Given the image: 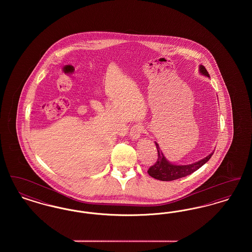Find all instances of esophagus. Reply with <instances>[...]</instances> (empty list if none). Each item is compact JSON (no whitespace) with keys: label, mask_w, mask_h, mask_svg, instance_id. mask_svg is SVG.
Segmentation results:
<instances>
[{"label":"esophagus","mask_w":252,"mask_h":252,"mask_svg":"<svg viewBox=\"0 0 252 252\" xmlns=\"http://www.w3.org/2000/svg\"><path fill=\"white\" fill-rule=\"evenodd\" d=\"M143 126L142 125H134L131 127V130H130V138L132 140H138L140 137H141V134L143 132Z\"/></svg>","instance_id":"esophagus-1"}]
</instances>
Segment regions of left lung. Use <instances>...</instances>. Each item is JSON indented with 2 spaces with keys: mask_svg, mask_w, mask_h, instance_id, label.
Instances as JSON below:
<instances>
[{
  "mask_svg": "<svg viewBox=\"0 0 252 252\" xmlns=\"http://www.w3.org/2000/svg\"><path fill=\"white\" fill-rule=\"evenodd\" d=\"M199 72H201L205 76L210 77V74L207 72L206 68L200 65L199 66ZM158 150V159L157 162L148 169L147 173L150 177L156 179V180H162V181H171V180H178L180 178L186 177L188 175H191L194 171L204 165L213 156L214 152H212L209 156L204 158L203 159H200L192 164L188 165H176L172 164L170 161H168L166 158L163 156L158 144L155 143Z\"/></svg>",
  "mask_w": 252,
  "mask_h": 252,
  "instance_id": "8db88e82",
  "label": "left lung"
}]
</instances>
